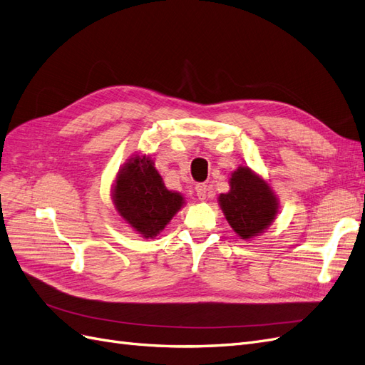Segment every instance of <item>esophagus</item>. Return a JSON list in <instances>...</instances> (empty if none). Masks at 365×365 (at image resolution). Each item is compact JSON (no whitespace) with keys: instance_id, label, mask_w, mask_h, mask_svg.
Returning a JSON list of instances; mask_svg holds the SVG:
<instances>
[{"instance_id":"esophagus-1","label":"esophagus","mask_w":365,"mask_h":365,"mask_svg":"<svg viewBox=\"0 0 365 365\" xmlns=\"http://www.w3.org/2000/svg\"><path fill=\"white\" fill-rule=\"evenodd\" d=\"M195 190H196L197 200H200V201H204V200H205V196H207V185H205L204 182H201V184H196Z\"/></svg>"}]
</instances>
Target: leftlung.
I'll use <instances>...</instances> for the list:
<instances>
[{"instance_id":"left-lung-1","label":"left lung","mask_w":365,"mask_h":365,"mask_svg":"<svg viewBox=\"0 0 365 365\" xmlns=\"http://www.w3.org/2000/svg\"><path fill=\"white\" fill-rule=\"evenodd\" d=\"M219 205L235 233L245 240L263 233L279 212L268 182L244 165L231 173L230 192L219 195Z\"/></svg>"}]
</instances>
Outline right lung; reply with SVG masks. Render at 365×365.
I'll use <instances>...</instances> for the list:
<instances>
[{
	"label": "right lung",
	"instance_id": "add662e5",
	"mask_svg": "<svg viewBox=\"0 0 365 365\" xmlns=\"http://www.w3.org/2000/svg\"><path fill=\"white\" fill-rule=\"evenodd\" d=\"M113 201L126 224L146 239L155 237L184 205V197L164 185L153 160L137 155L117 173Z\"/></svg>",
	"mask_w": 365,
	"mask_h": 365
}]
</instances>
